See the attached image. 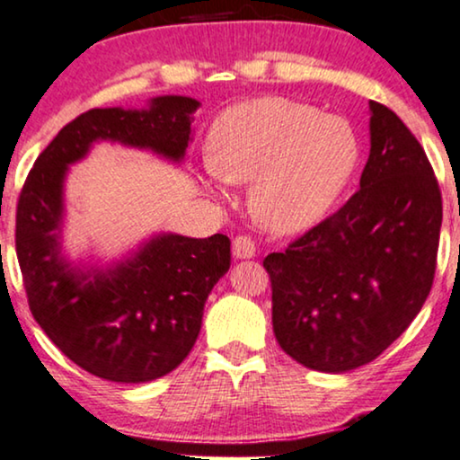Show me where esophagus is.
I'll use <instances>...</instances> for the list:
<instances>
[{
	"label": "esophagus",
	"instance_id": "1",
	"mask_svg": "<svg viewBox=\"0 0 460 460\" xmlns=\"http://www.w3.org/2000/svg\"><path fill=\"white\" fill-rule=\"evenodd\" d=\"M232 255L236 260H252L255 258V243L249 236H236L232 241Z\"/></svg>",
	"mask_w": 460,
	"mask_h": 460
}]
</instances>
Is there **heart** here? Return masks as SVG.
Returning <instances> with one entry per match:
<instances>
[{"label": "heart", "mask_w": 460, "mask_h": 460, "mask_svg": "<svg viewBox=\"0 0 460 460\" xmlns=\"http://www.w3.org/2000/svg\"><path fill=\"white\" fill-rule=\"evenodd\" d=\"M359 147L347 120L283 97L232 105L207 141V188L252 183L249 205L279 234L313 228L353 175Z\"/></svg>", "instance_id": "heart-1"}]
</instances>
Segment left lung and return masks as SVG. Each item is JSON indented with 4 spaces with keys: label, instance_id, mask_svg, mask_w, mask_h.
<instances>
[{
    "label": "left lung",
    "instance_id": "left-lung-1",
    "mask_svg": "<svg viewBox=\"0 0 460 460\" xmlns=\"http://www.w3.org/2000/svg\"><path fill=\"white\" fill-rule=\"evenodd\" d=\"M441 194L427 154L389 107L369 101V156L340 211L264 268L277 342L302 366L340 374L408 330L433 285Z\"/></svg>",
    "mask_w": 460,
    "mask_h": 460
}]
</instances>
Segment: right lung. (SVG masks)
Segmentation results:
<instances>
[{
	"label": "right lung",
	"instance_id": "add662e5",
	"mask_svg": "<svg viewBox=\"0 0 460 460\" xmlns=\"http://www.w3.org/2000/svg\"><path fill=\"white\" fill-rule=\"evenodd\" d=\"M199 107L164 94L143 110L82 113L40 154L21 192L16 255L33 319L75 366L111 383H150L186 359L230 268V238L158 232L110 264L74 261L63 252L65 179L103 141L181 164Z\"/></svg>",
	"mask_w": 460,
	"mask_h": 460
}]
</instances>
